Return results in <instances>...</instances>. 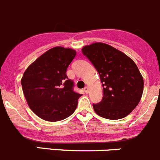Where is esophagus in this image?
Masks as SVG:
<instances>
[{
    "label": "esophagus",
    "instance_id": "obj_1",
    "mask_svg": "<svg viewBox=\"0 0 160 160\" xmlns=\"http://www.w3.org/2000/svg\"><path fill=\"white\" fill-rule=\"evenodd\" d=\"M84 92H86V93H88V92H89V87H88V86H86V87L84 88Z\"/></svg>",
    "mask_w": 160,
    "mask_h": 160
}]
</instances>
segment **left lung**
<instances>
[{
    "instance_id": "1",
    "label": "left lung",
    "mask_w": 160,
    "mask_h": 160,
    "mask_svg": "<svg viewBox=\"0 0 160 160\" xmlns=\"http://www.w3.org/2000/svg\"><path fill=\"white\" fill-rule=\"evenodd\" d=\"M82 52L97 71L103 86L101 101L92 104L96 113L112 120L128 115L141 100L144 89L136 63L107 44L86 45Z\"/></svg>"
}]
</instances>
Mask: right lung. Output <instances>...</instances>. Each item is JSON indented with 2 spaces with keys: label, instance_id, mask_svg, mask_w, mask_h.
<instances>
[{
  "label": "right lung",
  "instance_id": "1",
  "mask_svg": "<svg viewBox=\"0 0 160 160\" xmlns=\"http://www.w3.org/2000/svg\"><path fill=\"white\" fill-rule=\"evenodd\" d=\"M76 56L71 48L55 47L28 67L21 84L29 107L41 118L63 120L72 115L82 94L74 91L67 70Z\"/></svg>",
  "mask_w": 160,
  "mask_h": 160
}]
</instances>
